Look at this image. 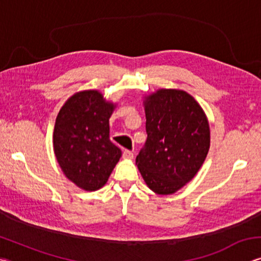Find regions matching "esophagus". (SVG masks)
<instances>
[{
	"instance_id": "obj_1",
	"label": "esophagus",
	"mask_w": 261,
	"mask_h": 261,
	"mask_svg": "<svg viewBox=\"0 0 261 261\" xmlns=\"http://www.w3.org/2000/svg\"><path fill=\"white\" fill-rule=\"evenodd\" d=\"M123 157L126 158V159H132V158H134V152H132V151H129V150H125L123 152Z\"/></svg>"
}]
</instances>
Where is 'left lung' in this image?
Segmentation results:
<instances>
[{
	"instance_id": "left-lung-1",
	"label": "left lung",
	"mask_w": 261,
	"mask_h": 261,
	"mask_svg": "<svg viewBox=\"0 0 261 261\" xmlns=\"http://www.w3.org/2000/svg\"><path fill=\"white\" fill-rule=\"evenodd\" d=\"M145 147L136 165L147 188L161 196L179 191L201 168L210 149V124L193 97L179 89H158L143 99Z\"/></svg>"
}]
</instances>
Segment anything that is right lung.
<instances>
[{"label":"right lung","mask_w":261,"mask_h":261,"mask_svg":"<svg viewBox=\"0 0 261 261\" xmlns=\"http://www.w3.org/2000/svg\"><path fill=\"white\" fill-rule=\"evenodd\" d=\"M116 107L99 90H83L69 97L56 117L53 145L57 163L64 176L85 191L103 188L122 157L109 135Z\"/></svg>","instance_id":"1"}]
</instances>
